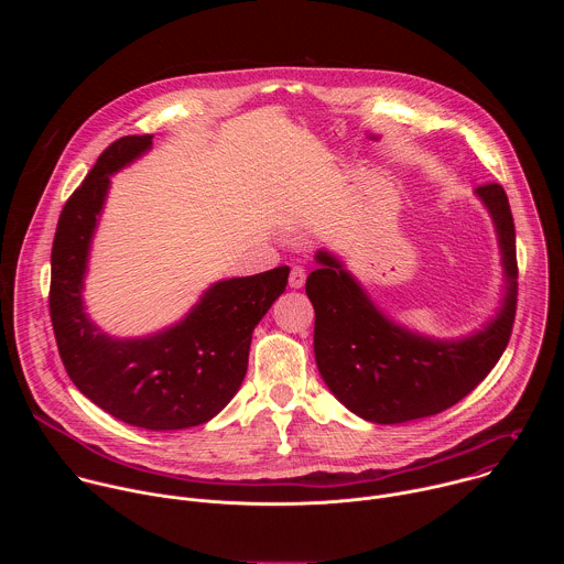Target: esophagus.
Wrapping results in <instances>:
<instances>
[{
    "instance_id": "obj_1",
    "label": "esophagus",
    "mask_w": 564,
    "mask_h": 564,
    "mask_svg": "<svg viewBox=\"0 0 564 564\" xmlns=\"http://www.w3.org/2000/svg\"><path fill=\"white\" fill-rule=\"evenodd\" d=\"M305 270L301 268V265H294L292 268V272H290V288L292 290H299V288H303V283H305Z\"/></svg>"
}]
</instances>
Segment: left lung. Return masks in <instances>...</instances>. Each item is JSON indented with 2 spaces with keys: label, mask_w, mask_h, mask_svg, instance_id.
<instances>
[{
  "label": "left lung",
  "mask_w": 564,
  "mask_h": 564,
  "mask_svg": "<svg viewBox=\"0 0 564 564\" xmlns=\"http://www.w3.org/2000/svg\"><path fill=\"white\" fill-rule=\"evenodd\" d=\"M487 207L502 257L505 296L494 318L459 339L399 326L335 254L318 250L305 294L314 305V359L330 392L372 424L437 415L464 399L502 357L516 318V227L502 185L475 189Z\"/></svg>",
  "instance_id": "obj_1"
}]
</instances>
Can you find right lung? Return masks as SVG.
Segmentation results:
<instances>
[{
    "mask_svg": "<svg viewBox=\"0 0 564 564\" xmlns=\"http://www.w3.org/2000/svg\"><path fill=\"white\" fill-rule=\"evenodd\" d=\"M124 135L66 200L51 252V321L62 364L96 406L147 431H181L216 417L248 372L252 333L285 292L290 268L212 283L178 324L147 337H113L87 314L83 290L111 176L151 149Z\"/></svg>",
    "mask_w": 564,
    "mask_h": 564,
    "instance_id": "1",
    "label": "right lung"
}]
</instances>
